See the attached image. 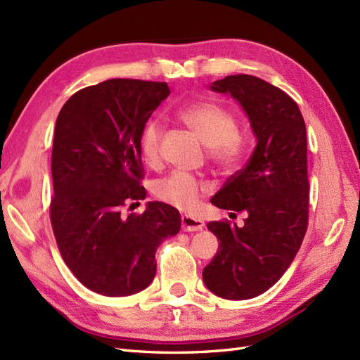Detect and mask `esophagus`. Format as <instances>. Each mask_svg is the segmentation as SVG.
I'll return each mask as SVG.
<instances>
[{"label":"esophagus","mask_w":360,"mask_h":360,"mask_svg":"<svg viewBox=\"0 0 360 360\" xmlns=\"http://www.w3.org/2000/svg\"><path fill=\"white\" fill-rule=\"evenodd\" d=\"M181 229L184 231H200L204 229V222L200 218L181 215Z\"/></svg>","instance_id":"34e87169"}]
</instances>
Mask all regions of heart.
I'll use <instances>...</instances> for the list:
<instances>
[{
	"label": "heart",
	"mask_w": 360,
	"mask_h": 360,
	"mask_svg": "<svg viewBox=\"0 0 360 360\" xmlns=\"http://www.w3.org/2000/svg\"><path fill=\"white\" fill-rule=\"evenodd\" d=\"M179 118L197 133L207 145L209 158L222 171L235 169L244 154V139L238 131L235 115L215 101H198L184 105L179 110ZM163 122L153 118L145 122L141 131L139 147L143 162L156 167L160 162V145ZM204 184L188 172L176 171L159 180L154 186L158 200L179 210H192L198 204Z\"/></svg>",
	"instance_id": "1"
}]
</instances>
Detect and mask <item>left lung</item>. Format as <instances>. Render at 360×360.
Returning a JSON list of instances; mask_svg holds the SVG:
<instances>
[{
  "label": "left lung",
  "instance_id": "left-lung-1",
  "mask_svg": "<svg viewBox=\"0 0 360 360\" xmlns=\"http://www.w3.org/2000/svg\"><path fill=\"white\" fill-rule=\"evenodd\" d=\"M245 110L257 145L242 169L210 200L213 206L247 212L244 226L210 221L219 250L202 269L213 294L248 300L264 294L285 274L304 239L309 221L306 124L297 103L255 75L213 82Z\"/></svg>",
  "mask_w": 360,
  "mask_h": 360
}]
</instances>
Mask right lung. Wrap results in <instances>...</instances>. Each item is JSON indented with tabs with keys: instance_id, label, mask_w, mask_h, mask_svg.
I'll return each mask as SVG.
<instances>
[{
	"instance_id": "obj_1",
	"label": "right lung",
	"mask_w": 360,
	"mask_h": 360,
	"mask_svg": "<svg viewBox=\"0 0 360 360\" xmlns=\"http://www.w3.org/2000/svg\"><path fill=\"white\" fill-rule=\"evenodd\" d=\"M169 94L163 82L112 79L75 92L57 116L50 219L66 266L96 294L147 288L156 250L180 230L179 210L160 201L122 213L147 195L139 138Z\"/></svg>"
}]
</instances>
